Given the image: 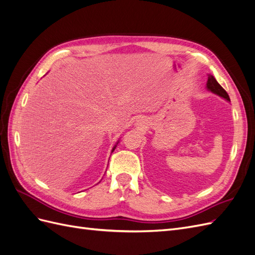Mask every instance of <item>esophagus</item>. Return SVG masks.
Instances as JSON below:
<instances>
[{
  "instance_id": "esophagus-1",
  "label": "esophagus",
  "mask_w": 255,
  "mask_h": 255,
  "mask_svg": "<svg viewBox=\"0 0 255 255\" xmlns=\"http://www.w3.org/2000/svg\"><path fill=\"white\" fill-rule=\"evenodd\" d=\"M136 126L138 127V128H143L144 127V121L143 120H138L137 122H136Z\"/></svg>"
}]
</instances>
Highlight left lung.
Segmentation results:
<instances>
[{"label":"left lung","mask_w":255,"mask_h":255,"mask_svg":"<svg viewBox=\"0 0 255 255\" xmlns=\"http://www.w3.org/2000/svg\"><path fill=\"white\" fill-rule=\"evenodd\" d=\"M206 89L208 91L213 92V94L223 98L226 100V101L230 102V98H229V95L227 94V91L220 86L219 83L216 81V79L211 74H208V79H207V83H206Z\"/></svg>","instance_id":"left-lung-1"}]
</instances>
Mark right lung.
Listing matches in <instances>:
<instances>
[{"label":"right lung","instance_id":"obj_1","mask_svg":"<svg viewBox=\"0 0 255 255\" xmlns=\"http://www.w3.org/2000/svg\"><path fill=\"white\" fill-rule=\"evenodd\" d=\"M118 142H119V140H118V141H117V143H116V144H115V146H114V148H113V150H112V152H114V151H115V149H116V146H117V144H118Z\"/></svg>","mask_w":255,"mask_h":255}]
</instances>
